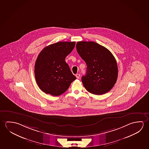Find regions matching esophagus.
Segmentation results:
<instances>
[{"label": "esophagus", "instance_id": "34e87169", "mask_svg": "<svg viewBox=\"0 0 149 149\" xmlns=\"http://www.w3.org/2000/svg\"><path fill=\"white\" fill-rule=\"evenodd\" d=\"M75 76L76 78H77V79H79V77H80V74H76Z\"/></svg>", "mask_w": 149, "mask_h": 149}]
</instances>
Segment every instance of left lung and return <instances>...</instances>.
I'll list each match as a JSON object with an SVG mask.
<instances>
[{
	"instance_id": "left-lung-1",
	"label": "left lung",
	"mask_w": 149,
	"mask_h": 149,
	"mask_svg": "<svg viewBox=\"0 0 149 149\" xmlns=\"http://www.w3.org/2000/svg\"><path fill=\"white\" fill-rule=\"evenodd\" d=\"M76 49L87 64L85 76L81 77L88 92L101 95L110 91L118 76L117 62L112 54L94 42H78Z\"/></svg>"
}]
</instances>
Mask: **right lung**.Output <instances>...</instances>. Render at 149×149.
<instances>
[{"label": "right lung", "mask_w": 149, "mask_h": 149, "mask_svg": "<svg viewBox=\"0 0 149 149\" xmlns=\"http://www.w3.org/2000/svg\"><path fill=\"white\" fill-rule=\"evenodd\" d=\"M75 42H59L44 48L35 65V76L39 88L46 94L58 96L76 79L65 61Z\"/></svg>", "instance_id": "add662e5"}]
</instances>
